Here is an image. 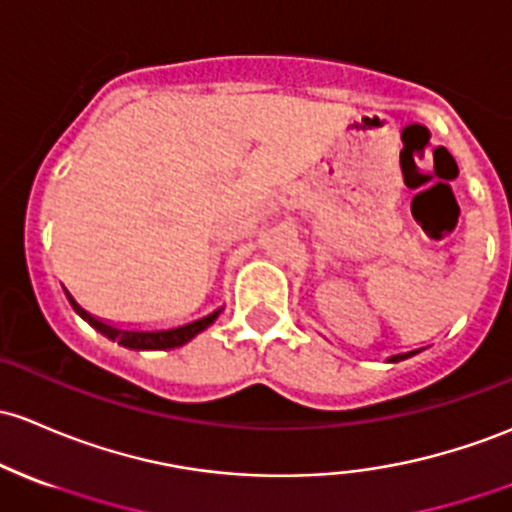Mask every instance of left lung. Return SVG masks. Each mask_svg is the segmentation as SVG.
Wrapping results in <instances>:
<instances>
[{
	"label": "left lung",
	"instance_id": "1",
	"mask_svg": "<svg viewBox=\"0 0 512 512\" xmlns=\"http://www.w3.org/2000/svg\"><path fill=\"white\" fill-rule=\"evenodd\" d=\"M420 351V349H417ZM417 351H410V354H395V356H390V361H403V359H408V356H415Z\"/></svg>",
	"mask_w": 512,
	"mask_h": 512
}]
</instances>
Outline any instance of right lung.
I'll list each match as a JSON object with an SVG mask.
<instances>
[{
    "label": "right lung",
    "instance_id": "obj_1",
    "mask_svg": "<svg viewBox=\"0 0 512 512\" xmlns=\"http://www.w3.org/2000/svg\"><path fill=\"white\" fill-rule=\"evenodd\" d=\"M65 295H68V290H65ZM70 305L75 307V312L82 317L85 322H90L92 327L97 329V332L104 334L107 339H112V342L126 346V349H175V346H183L188 344L195 334H200L202 329H207L210 324L217 320L219 312L222 310H214L212 315L207 317H200V320L190 322V324H183V327H173V329H158V332H136V329H117V327H109V324H104L100 320H95L92 315H87L85 310L75 302L73 298L68 295Z\"/></svg>",
    "mask_w": 512,
    "mask_h": 512
}]
</instances>
